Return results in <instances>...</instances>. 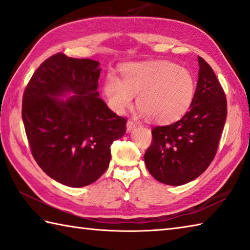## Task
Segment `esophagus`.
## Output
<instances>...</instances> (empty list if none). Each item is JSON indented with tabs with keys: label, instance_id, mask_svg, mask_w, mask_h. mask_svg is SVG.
Here are the masks:
<instances>
[{
	"label": "esophagus",
	"instance_id": "1",
	"mask_svg": "<svg viewBox=\"0 0 250 250\" xmlns=\"http://www.w3.org/2000/svg\"><path fill=\"white\" fill-rule=\"evenodd\" d=\"M136 126H137V123H136V122H134L133 120L127 121V131H131V130L135 128Z\"/></svg>",
	"mask_w": 250,
	"mask_h": 250
}]
</instances>
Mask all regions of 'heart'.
Returning <instances> with one entry per match:
<instances>
[{"label": "heart", "instance_id": "heart-1", "mask_svg": "<svg viewBox=\"0 0 250 250\" xmlns=\"http://www.w3.org/2000/svg\"><path fill=\"white\" fill-rule=\"evenodd\" d=\"M120 79L109 75L104 93L116 112H123L137 97L140 109L154 122L176 121L189 109L194 100L196 82L190 72L167 61L126 64Z\"/></svg>", "mask_w": 250, "mask_h": 250}]
</instances>
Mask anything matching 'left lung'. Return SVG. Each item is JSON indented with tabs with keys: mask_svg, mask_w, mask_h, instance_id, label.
I'll use <instances>...</instances> for the list:
<instances>
[{
	"mask_svg": "<svg viewBox=\"0 0 250 250\" xmlns=\"http://www.w3.org/2000/svg\"><path fill=\"white\" fill-rule=\"evenodd\" d=\"M194 100L175 123L155 126L145 153L149 173L167 185L180 186L204 173L215 157L228 115L227 97L213 69L198 56Z\"/></svg>",
	"mask_w": 250,
	"mask_h": 250,
	"instance_id": "8db88e82",
	"label": "left lung"
}]
</instances>
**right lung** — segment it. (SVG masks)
<instances>
[{"instance_id":"right-lung-1","label":"right lung","mask_w":250,"mask_h":250,"mask_svg":"<svg viewBox=\"0 0 250 250\" xmlns=\"http://www.w3.org/2000/svg\"><path fill=\"white\" fill-rule=\"evenodd\" d=\"M99 62L50 56L22 96L21 117L31 154L42 171L70 187L96 182L109 167L111 145L126 133L125 117L99 98ZM73 93L62 101L57 97Z\"/></svg>"}]
</instances>
